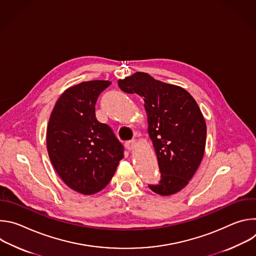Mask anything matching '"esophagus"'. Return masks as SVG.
Masks as SVG:
<instances>
[{"instance_id": "esophagus-1", "label": "esophagus", "mask_w": 256, "mask_h": 256, "mask_svg": "<svg viewBox=\"0 0 256 256\" xmlns=\"http://www.w3.org/2000/svg\"><path fill=\"white\" fill-rule=\"evenodd\" d=\"M124 146H126V150H128V151H132V150H134V149L136 148V142L132 140L126 142Z\"/></svg>"}]
</instances>
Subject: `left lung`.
<instances>
[{
	"label": "left lung",
	"instance_id": "obj_1",
	"mask_svg": "<svg viewBox=\"0 0 256 256\" xmlns=\"http://www.w3.org/2000/svg\"><path fill=\"white\" fill-rule=\"evenodd\" d=\"M128 94L142 97L148 132L158 159L161 177L149 188L170 196L188 186L204 153L206 126L194 97L184 88L155 80L138 72L118 81Z\"/></svg>",
	"mask_w": 256,
	"mask_h": 256
}]
</instances>
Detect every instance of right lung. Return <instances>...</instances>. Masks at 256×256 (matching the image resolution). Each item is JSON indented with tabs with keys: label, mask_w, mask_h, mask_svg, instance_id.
<instances>
[{
	"label": "right lung",
	"mask_w": 256,
	"mask_h": 256,
	"mask_svg": "<svg viewBox=\"0 0 256 256\" xmlns=\"http://www.w3.org/2000/svg\"><path fill=\"white\" fill-rule=\"evenodd\" d=\"M112 83L88 81L66 89L50 118L46 146L64 184L82 194L102 190L124 158V146L95 116L99 95Z\"/></svg>",
	"instance_id": "1"
}]
</instances>
